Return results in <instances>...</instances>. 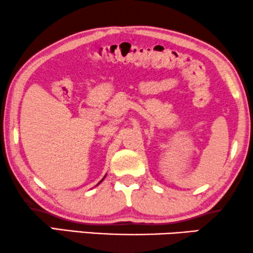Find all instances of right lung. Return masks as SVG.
<instances>
[{
	"mask_svg": "<svg viewBox=\"0 0 253 253\" xmlns=\"http://www.w3.org/2000/svg\"><path fill=\"white\" fill-rule=\"evenodd\" d=\"M104 177H105V176H104ZM104 177H103V179H104ZM103 179H102V180H101V181H99V182H98V184H99V183H101V182H102V181H103Z\"/></svg>",
	"mask_w": 253,
	"mask_h": 253,
	"instance_id": "obj_1",
	"label": "right lung"
}]
</instances>
